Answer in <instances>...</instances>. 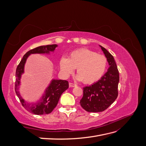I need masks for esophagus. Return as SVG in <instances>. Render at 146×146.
<instances>
[{"instance_id":"1","label":"esophagus","mask_w":146,"mask_h":146,"mask_svg":"<svg viewBox=\"0 0 146 146\" xmlns=\"http://www.w3.org/2000/svg\"><path fill=\"white\" fill-rule=\"evenodd\" d=\"M69 87H76L77 86L76 84H74L72 83H69Z\"/></svg>"}]
</instances>
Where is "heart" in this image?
I'll use <instances>...</instances> for the list:
<instances>
[{"label":"heart","mask_w":146,"mask_h":146,"mask_svg":"<svg viewBox=\"0 0 146 146\" xmlns=\"http://www.w3.org/2000/svg\"><path fill=\"white\" fill-rule=\"evenodd\" d=\"M60 66L64 76L71 74L77 68V79L85 84H92L104 76L107 69L108 60L103 55L86 48H80L70 52L69 58L63 56Z\"/></svg>","instance_id":"b5f03b06"}]
</instances>
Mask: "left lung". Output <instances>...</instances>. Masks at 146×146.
Returning a JSON list of instances; mask_svg holds the SVG:
<instances>
[{"instance_id": "1", "label": "left lung", "mask_w": 146, "mask_h": 146, "mask_svg": "<svg viewBox=\"0 0 146 146\" xmlns=\"http://www.w3.org/2000/svg\"><path fill=\"white\" fill-rule=\"evenodd\" d=\"M107 57L110 67L100 80L83 88V96L80 104L88 112H102L111 105L118 96L119 74L114 57L100 46Z\"/></svg>"}]
</instances>
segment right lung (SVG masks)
Masks as SVG:
<instances>
[{"mask_svg": "<svg viewBox=\"0 0 146 146\" xmlns=\"http://www.w3.org/2000/svg\"><path fill=\"white\" fill-rule=\"evenodd\" d=\"M57 47L56 44L42 46L36 47L29 50L24 55L23 59L17 66L16 71L15 92L20 100L22 105L27 110L37 115L47 114L50 113L58 104L60 98L63 92L69 88V83L67 80H52L49 86L46 89L45 94L42 97L41 99L36 104H29L22 98L18 91L20 84L21 75L24 73V65L28 56L33 54H49L53 52Z\"/></svg>", "mask_w": 146, "mask_h": 146, "instance_id": "1", "label": "right lung"}]
</instances>
